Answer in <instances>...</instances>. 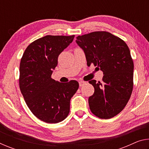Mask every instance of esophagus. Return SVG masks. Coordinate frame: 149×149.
<instances>
[{
  "mask_svg": "<svg viewBox=\"0 0 149 149\" xmlns=\"http://www.w3.org/2000/svg\"><path fill=\"white\" fill-rule=\"evenodd\" d=\"M79 87H83V86H84L85 84H86V82L81 81L79 82Z\"/></svg>",
  "mask_w": 149,
  "mask_h": 149,
  "instance_id": "1",
  "label": "esophagus"
}]
</instances>
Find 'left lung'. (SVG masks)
Here are the masks:
<instances>
[{
	"instance_id": "1",
	"label": "left lung",
	"mask_w": 149,
	"mask_h": 149,
	"mask_svg": "<svg viewBox=\"0 0 149 149\" xmlns=\"http://www.w3.org/2000/svg\"><path fill=\"white\" fill-rule=\"evenodd\" d=\"M84 50L87 64L103 72L102 81H90L95 88L89 97L91 112L101 119H110L122 112L133 87V62L129 47L120 37L107 31H94L77 37Z\"/></svg>"
}]
</instances>
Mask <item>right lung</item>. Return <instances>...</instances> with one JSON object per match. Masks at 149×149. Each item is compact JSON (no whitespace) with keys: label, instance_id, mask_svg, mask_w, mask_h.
<instances>
[{"label":"right lung","instance_id":"obj_1","mask_svg":"<svg viewBox=\"0 0 149 149\" xmlns=\"http://www.w3.org/2000/svg\"><path fill=\"white\" fill-rule=\"evenodd\" d=\"M74 36L42 37L28 45L21 58L20 91L31 112L46 123H58L68 116L70 99L79 88L77 81L62 84L51 77L59 54Z\"/></svg>","mask_w":149,"mask_h":149}]
</instances>
